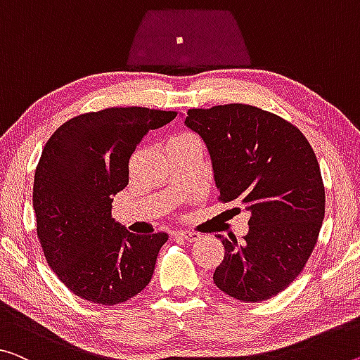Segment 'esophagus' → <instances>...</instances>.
I'll list each match as a JSON object with an SVG mask.
<instances>
[{
  "label": "esophagus",
  "instance_id": "esophagus-1",
  "mask_svg": "<svg viewBox=\"0 0 360 360\" xmlns=\"http://www.w3.org/2000/svg\"><path fill=\"white\" fill-rule=\"evenodd\" d=\"M175 235L184 238L185 241H196V240H199V238H201V235L196 233V231H188V230H179Z\"/></svg>",
  "mask_w": 360,
  "mask_h": 360
}]
</instances>
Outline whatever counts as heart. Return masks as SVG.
<instances>
[{
    "label": "heart",
    "mask_w": 360,
    "mask_h": 360,
    "mask_svg": "<svg viewBox=\"0 0 360 360\" xmlns=\"http://www.w3.org/2000/svg\"><path fill=\"white\" fill-rule=\"evenodd\" d=\"M180 136H191V135H188V134H185V135H180Z\"/></svg>",
    "instance_id": "heart-1"
}]
</instances>
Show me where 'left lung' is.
<instances>
[{"mask_svg": "<svg viewBox=\"0 0 360 360\" xmlns=\"http://www.w3.org/2000/svg\"><path fill=\"white\" fill-rule=\"evenodd\" d=\"M185 124L209 149L219 201H240L251 212L241 241L217 235L225 256L214 283L238 301L270 300L306 267L322 226L325 186L311 143L251 104L188 109Z\"/></svg>", "mask_w": 360, "mask_h": 360, "instance_id": "left-lung-1", "label": "left lung"}]
</instances>
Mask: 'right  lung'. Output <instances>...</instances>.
Masks as SVG:
<instances>
[{
	"label": "right lung",
	"instance_id": "add662e5",
	"mask_svg": "<svg viewBox=\"0 0 360 360\" xmlns=\"http://www.w3.org/2000/svg\"><path fill=\"white\" fill-rule=\"evenodd\" d=\"M176 110L108 108L64 122L49 136L33 180L37 238L59 281L82 300L115 306L151 281L167 233L135 235L110 217L129 185V161L148 130Z\"/></svg>",
	"mask_w": 360,
	"mask_h": 360
}]
</instances>
